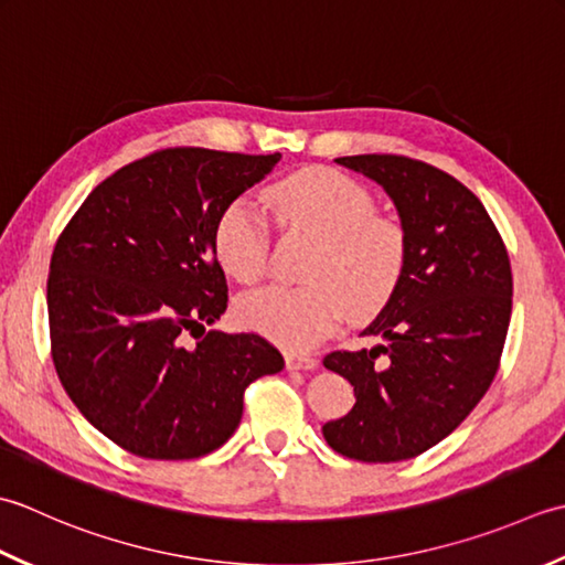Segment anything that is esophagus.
<instances>
[{
    "label": "esophagus",
    "instance_id": "1",
    "mask_svg": "<svg viewBox=\"0 0 565 565\" xmlns=\"http://www.w3.org/2000/svg\"><path fill=\"white\" fill-rule=\"evenodd\" d=\"M285 365L287 371H312L317 367V359L305 353H285Z\"/></svg>",
    "mask_w": 565,
    "mask_h": 565
}]
</instances>
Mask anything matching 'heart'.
I'll return each mask as SVG.
<instances>
[{
	"label": "heart",
	"instance_id": "obj_1",
	"mask_svg": "<svg viewBox=\"0 0 565 565\" xmlns=\"http://www.w3.org/2000/svg\"><path fill=\"white\" fill-rule=\"evenodd\" d=\"M268 202L280 222L319 238L302 287H266L241 297V324L290 351L312 349L341 324L383 307L402 278L407 236L395 218L375 212V200L337 170H302L275 182ZM214 253L234 280L253 285L268 260V228L246 200L226 204L214 226Z\"/></svg>",
	"mask_w": 565,
	"mask_h": 565
}]
</instances>
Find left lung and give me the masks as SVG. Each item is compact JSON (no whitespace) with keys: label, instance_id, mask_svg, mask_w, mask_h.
<instances>
[{"label":"left lung","instance_id":"8db88e82","mask_svg":"<svg viewBox=\"0 0 565 565\" xmlns=\"http://www.w3.org/2000/svg\"><path fill=\"white\" fill-rule=\"evenodd\" d=\"M337 163L387 192L407 260L363 329L383 343L324 359L353 385L355 405L321 434L341 456L395 463L446 439L488 393L512 315L510 258L486 206L448 172L377 153Z\"/></svg>","mask_w":565,"mask_h":565}]
</instances>
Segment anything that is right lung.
Masks as SVG:
<instances>
[{"mask_svg": "<svg viewBox=\"0 0 565 565\" xmlns=\"http://www.w3.org/2000/svg\"><path fill=\"white\" fill-rule=\"evenodd\" d=\"M278 160L158 151L99 182L57 238L49 275L57 377L92 427L134 456L212 454L236 431L244 390L285 367L258 333L206 331L226 312L216 218Z\"/></svg>", "mask_w": 565, "mask_h": 565, "instance_id": "1", "label": "right lung"}]
</instances>
